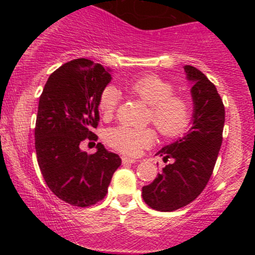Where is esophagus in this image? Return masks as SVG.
<instances>
[{"label":"esophagus","instance_id":"obj_1","mask_svg":"<svg viewBox=\"0 0 255 255\" xmlns=\"http://www.w3.org/2000/svg\"><path fill=\"white\" fill-rule=\"evenodd\" d=\"M137 160L134 159V158H128L126 156H122V163L124 164H133V163H136Z\"/></svg>","mask_w":255,"mask_h":255}]
</instances>
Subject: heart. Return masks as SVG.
Returning a JSON list of instances; mask_svg holds the SVG:
<instances>
[{
  "mask_svg": "<svg viewBox=\"0 0 255 255\" xmlns=\"http://www.w3.org/2000/svg\"><path fill=\"white\" fill-rule=\"evenodd\" d=\"M133 96L150 105L148 121L165 137L182 135L192 121V104L186 96L175 93V85L156 74L135 78L127 85ZM120 101V92L114 86L104 87L98 97V110L109 119L114 115ZM107 141L111 147L122 153L135 156L142 148L153 144L154 133L151 128H135L118 126L108 130Z\"/></svg>",
  "mask_w": 255,
  "mask_h": 255,
  "instance_id": "1",
  "label": "heart"
}]
</instances>
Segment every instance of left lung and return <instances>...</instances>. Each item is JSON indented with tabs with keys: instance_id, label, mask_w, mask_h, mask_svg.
I'll return each instance as SVG.
<instances>
[{
	"instance_id": "1",
	"label": "left lung",
	"mask_w": 255,
	"mask_h": 255,
	"mask_svg": "<svg viewBox=\"0 0 255 255\" xmlns=\"http://www.w3.org/2000/svg\"><path fill=\"white\" fill-rule=\"evenodd\" d=\"M187 79L193 81L194 102L192 127L183 137L166 145L157 154L166 164L153 182L142 187V199L157 211L171 212L192 203L204 191L211 177L223 141L224 104L217 89L203 72L184 66Z\"/></svg>"
}]
</instances>
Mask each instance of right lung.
<instances>
[{"mask_svg":"<svg viewBox=\"0 0 255 255\" xmlns=\"http://www.w3.org/2000/svg\"><path fill=\"white\" fill-rule=\"evenodd\" d=\"M109 71L87 58L69 61L46 81L38 104L34 145L40 171L50 191L78 207L97 204L108 193L121 158L97 144V152L80 150L97 141L98 97L110 83Z\"/></svg>","mask_w":255,"mask_h":255,"instance_id":"right-lung-1","label":"right lung"}]
</instances>
